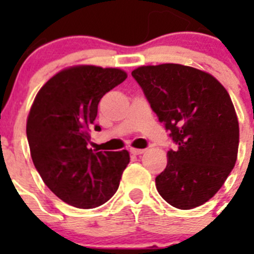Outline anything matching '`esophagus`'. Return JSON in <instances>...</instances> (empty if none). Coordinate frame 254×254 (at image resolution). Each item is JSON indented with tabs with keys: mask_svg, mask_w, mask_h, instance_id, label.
<instances>
[{
	"mask_svg": "<svg viewBox=\"0 0 254 254\" xmlns=\"http://www.w3.org/2000/svg\"><path fill=\"white\" fill-rule=\"evenodd\" d=\"M129 151H131V154H133V155H141L146 151V150L145 149H131Z\"/></svg>",
	"mask_w": 254,
	"mask_h": 254,
	"instance_id": "esophagus-1",
	"label": "esophagus"
}]
</instances>
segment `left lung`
I'll use <instances>...</instances> for the list:
<instances>
[{"instance_id":"obj_1","label":"left lung","mask_w":254,"mask_h":254,"mask_svg":"<svg viewBox=\"0 0 254 254\" xmlns=\"http://www.w3.org/2000/svg\"><path fill=\"white\" fill-rule=\"evenodd\" d=\"M176 149L156 190L181 210L201 206L221 188L237 161L239 125L225 87L210 73L177 64L132 71Z\"/></svg>"}]
</instances>
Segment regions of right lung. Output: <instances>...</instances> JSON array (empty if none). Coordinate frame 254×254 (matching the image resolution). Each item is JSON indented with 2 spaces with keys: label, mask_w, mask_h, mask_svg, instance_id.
<instances>
[{
  "label": "right lung",
  "mask_w": 254,
  "mask_h": 254,
  "mask_svg": "<svg viewBox=\"0 0 254 254\" xmlns=\"http://www.w3.org/2000/svg\"><path fill=\"white\" fill-rule=\"evenodd\" d=\"M126 78L118 68L69 67L48 80L31 105L26 137L35 169L47 187L73 207L107 202L129 163L127 150L87 149L100 99ZM95 131H100L98 125Z\"/></svg>",
  "instance_id": "1"
}]
</instances>
